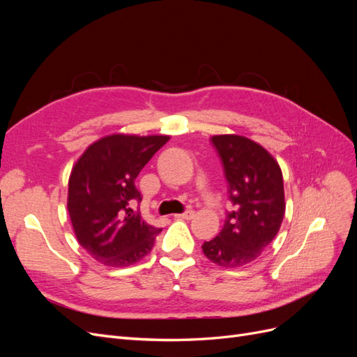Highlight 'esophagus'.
<instances>
[{
	"mask_svg": "<svg viewBox=\"0 0 357 357\" xmlns=\"http://www.w3.org/2000/svg\"><path fill=\"white\" fill-rule=\"evenodd\" d=\"M193 215H195V211L193 210H186L185 213H181V214H174V218L176 219H186V220H189V219H192Z\"/></svg>",
	"mask_w": 357,
	"mask_h": 357,
	"instance_id": "esophagus-1",
	"label": "esophagus"
}]
</instances>
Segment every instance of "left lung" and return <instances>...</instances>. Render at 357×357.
Here are the masks:
<instances>
[{"instance_id":"1","label":"left lung","mask_w":357,"mask_h":357,"mask_svg":"<svg viewBox=\"0 0 357 357\" xmlns=\"http://www.w3.org/2000/svg\"><path fill=\"white\" fill-rule=\"evenodd\" d=\"M229 199L234 210L226 214L223 229L202 252L223 268L253 262L271 244L284 218L283 174L277 160L252 139L241 135H214Z\"/></svg>"}]
</instances>
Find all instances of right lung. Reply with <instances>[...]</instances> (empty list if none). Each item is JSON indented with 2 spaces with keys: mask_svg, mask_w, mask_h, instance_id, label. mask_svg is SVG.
Listing matches in <instances>:
<instances>
[{
  "mask_svg": "<svg viewBox=\"0 0 357 357\" xmlns=\"http://www.w3.org/2000/svg\"><path fill=\"white\" fill-rule=\"evenodd\" d=\"M169 139L167 135L104 137L84 150L68 180V213L79 244L107 266H129L150 253L162 231L135 205L139 171Z\"/></svg>",
  "mask_w": 357,
  "mask_h": 357,
  "instance_id": "right-lung-1",
  "label": "right lung"
}]
</instances>
